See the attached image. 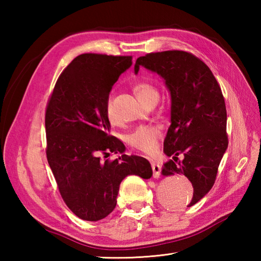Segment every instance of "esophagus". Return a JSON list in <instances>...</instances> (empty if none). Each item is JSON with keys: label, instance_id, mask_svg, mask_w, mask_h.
<instances>
[{"label": "esophagus", "instance_id": "obj_1", "mask_svg": "<svg viewBox=\"0 0 261 261\" xmlns=\"http://www.w3.org/2000/svg\"><path fill=\"white\" fill-rule=\"evenodd\" d=\"M151 168H152V171H153V177H154V178H159L160 170H162V168H160V166L158 164L154 163V162H151Z\"/></svg>", "mask_w": 261, "mask_h": 261}]
</instances>
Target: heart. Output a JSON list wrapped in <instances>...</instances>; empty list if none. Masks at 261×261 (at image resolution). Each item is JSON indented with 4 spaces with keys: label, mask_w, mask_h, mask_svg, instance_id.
Instances as JSON below:
<instances>
[{
    "label": "heart",
    "mask_w": 261,
    "mask_h": 261,
    "mask_svg": "<svg viewBox=\"0 0 261 261\" xmlns=\"http://www.w3.org/2000/svg\"><path fill=\"white\" fill-rule=\"evenodd\" d=\"M135 92L147 107L151 103H157L159 99V90L156 85L149 82H138L135 85ZM105 114L110 123H116V116L113 111V95H109L105 103ZM162 137V130L157 125L146 124L135 127L125 136V141L132 149L146 153L156 151L158 141Z\"/></svg>",
    "instance_id": "obj_1"
}]
</instances>
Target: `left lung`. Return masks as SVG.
<instances>
[{"instance_id":"left-lung-1","label":"left lung","mask_w":261,"mask_h":261,"mask_svg":"<svg viewBox=\"0 0 261 261\" xmlns=\"http://www.w3.org/2000/svg\"><path fill=\"white\" fill-rule=\"evenodd\" d=\"M140 66L162 76L170 91L171 124L164 151L173 160L164 165L163 175L187 177L194 188L190 207L214 185L228 148L222 91L206 64L191 53H150L137 59L136 74ZM179 154L185 158L178 162Z\"/></svg>"}]
</instances>
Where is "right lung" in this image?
Masks as SVG:
<instances>
[{"mask_svg":"<svg viewBox=\"0 0 261 261\" xmlns=\"http://www.w3.org/2000/svg\"><path fill=\"white\" fill-rule=\"evenodd\" d=\"M132 56L83 54L60 74L48 99L45 124L48 164L60 195L80 219L98 221L114 210L121 181L127 175L152 176L143 157L122 154L124 145L109 135L105 103Z\"/></svg>","mask_w":261,"mask_h":261,"instance_id":"add662e5","label":"right lung"}]
</instances>
